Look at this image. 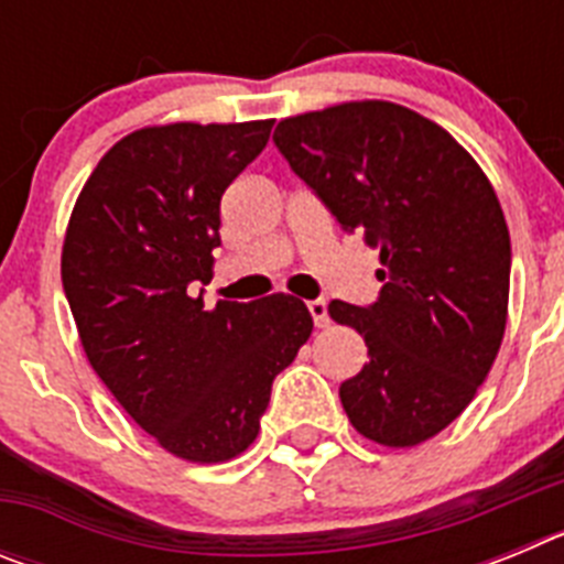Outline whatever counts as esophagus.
Segmentation results:
<instances>
[{"label": "esophagus", "instance_id": "obj_1", "mask_svg": "<svg viewBox=\"0 0 564 564\" xmlns=\"http://www.w3.org/2000/svg\"><path fill=\"white\" fill-rule=\"evenodd\" d=\"M307 311H311V316H313V325L327 327V302L325 299H313V302H307Z\"/></svg>", "mask_w": 564, "mask_h": 564}]
</instances>
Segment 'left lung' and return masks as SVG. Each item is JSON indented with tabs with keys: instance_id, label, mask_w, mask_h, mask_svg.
<instances>
[{
	"instance_id": "8db88e82",
	"label": "left lung",
	"mask_w": 564,
	"mask_h": 564,
	"mask_svg": "<svg viewBox=\"0 0 564 564\" xmlns=\"http://www.w3.org/2000/svg\"><path fill=\"white\" fill-rule=\"evenodd\" d=\"M279 152L344 231L381 251V296L330 302L370 361L338 398L390 449L443 432L486 381L508 318L511 239L495 186L435 121L392 101H344L276 123Z\"/></svg>"
}]
</instances>
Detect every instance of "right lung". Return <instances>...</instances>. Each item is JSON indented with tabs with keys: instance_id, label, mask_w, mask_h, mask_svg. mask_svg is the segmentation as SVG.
<instances>
[{
	"instance_id": "1",
	"label": "right lung",
	"mask_w": 564,
	"mask_h": 564,
	"mask_svg": "<svg viewBox=\"0 0 564 564\" xmlns=\"http://www.w3.org/2000/svg\"><path fill=\"white\" fill-rule=\"evenodd\" d=\"M273 121L161 123L129 132L84 183L62 282L87 361L169 455L226 463L251 446L271 383L311 338L305 302L273 293L206 307L220 200Z\"/></svg>"
}]
</instances>
